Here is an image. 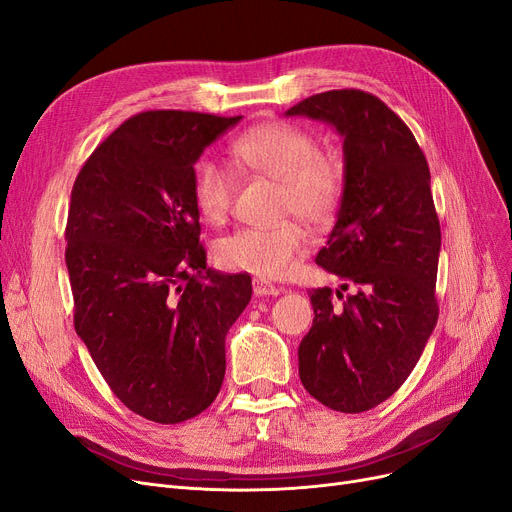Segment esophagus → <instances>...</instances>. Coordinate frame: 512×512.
<instances>
[{
  "label": "esophagus",
  "mask_w": 512,
  "mask_h": 512,
  "mask_svg": "<svg viewBox=\"0 0 512 512\" xmlns=\"http://www.w3.org/2000/svg\"><path fill=\"white\" fill-rule=\"evenodd\" d=\"M253 293L257 297H276V295H280V289L270 285V282H266V280L253 278Z\"/></svg>",
  "instance_id": "34e87169"
}]
</instances>
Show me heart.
Returning <instances> with one entry per match:
<instances>
[{"label":"heart","instance_id":"1","mask_svg":"<svg viewBox=\"0 0 512 512\" xmlns=\"http://www.w3.org/2000/svg\"><path fill=\"white\" fill-rule=\"evenodd\" d=\"M230 149L240 166L278 181V213H295L314 225L329 223L337 213L344 189L342 168L320 154L310 132L285 122H266L242 132ZM192 194L200 215L221 223L232 204V173L213 158H200L192 170ZM306 242L304 227L285 217L221 238L215 259L225 270L282 278L293 270Z\"/></svg>","mask_w":512,"mask_h":512}]
</instances>
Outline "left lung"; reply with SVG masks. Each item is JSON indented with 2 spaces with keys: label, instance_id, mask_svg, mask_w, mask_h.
Listing matches in <instances>:
<instances>
[{
  "label": "left lung",
  "instance_id": "8db88e82",
  "mask_svg": "<svg viewBox=\"0 0 512 512\" xmlns=\"http://www.w3.org/2000/svg\"><path fill=\"white\" fill-rule=\"evenodd\" d=\"M285 116L327 122L344 139L342 202L316 263L356 291L342 306L329 287L310 291L314 320L297 354L316 401L361 413L403 386L439 318L441 225L428 162L407 124L363 90L320 92Z\"/></svg>",
  "mask_w": 512,
  "mask_h": 512
}]
</instances>
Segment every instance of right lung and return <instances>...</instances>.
<instances>
[{
    "mask_svg": "<svg viewBox=\"0 0 512 512\" xmlns=\"http://www.w3.org/2000/svg\"><path fill=\"white\" fill-rule=\"evenodd\" d=\"M242 116L143 111L92 151L71 189L65 261L73 325L111 392L145 420L211 405L225 335L251 276L206 268L192 170Z\"/></svg>",
    "mask_w": 512,
    "mask_h": 512,
    "instance_id": "right-lung-1",
    "label": "right lung"
}]
</instances>
